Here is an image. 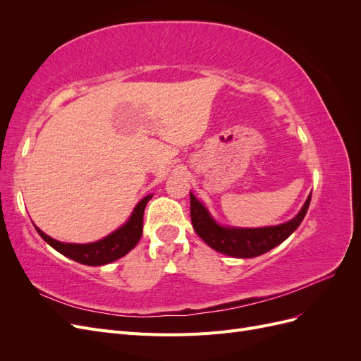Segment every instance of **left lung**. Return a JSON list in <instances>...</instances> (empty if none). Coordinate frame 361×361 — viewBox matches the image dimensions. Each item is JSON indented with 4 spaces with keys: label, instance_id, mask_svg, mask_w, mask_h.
I'll return each instance as SVG.
<instances>
[{
    "label": "left lung",
    "instance_id": "1",
    "mask_svg": "<svg viewBox=\"0 0 361 361\" xmlns=\"http://www.w3.org/2000/svg\"><path fill=\"white\" fill-rule=\"evenodd\" d=\"M310 200L312 194L305 200L297 216H293L288 223L271 227L243 228L220 226L207 212L206 207L194 197V194H190L191 221L195 233L211 248L232 257L248 259L267 253L297 231V227L307 214Z\"/></svg>",
    "mask_w": 361,
    "mask_h": 361
}]
</instances>
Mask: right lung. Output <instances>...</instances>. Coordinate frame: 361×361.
Returning a JSON list of instances; mask_svg holds the SVG:
<instances>
[{
	"label": "right lung",
	"mask_w": 361,
	"mask_h": 361,
	"mask_svg": "<svg viewBox=\"0 0 361 361\" xmlns=\"http://www.w3.org/2000/svg\"><path fill=\"white\" fill-rule=\"evenodd\" d=\"M150 199H152V194L146 195L143 200H140L138 204L134 207L133 214H130L129 220L122 227L117 228L116 232L108 235L106 238L101 239V241L97 243L66 244V243L56 241V239L45 235L39 227H36V231L52 248H56L63 256H66L75 262H80V264L89 265V267L105 265L120 257H123L138 244L141 235H143L145 207Z\"/></svg>",
	"instance_id": "right-lung-1"
}]
</instances>
